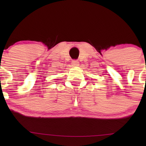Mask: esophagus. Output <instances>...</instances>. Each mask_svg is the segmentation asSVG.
Returning <instances> with one entry per match:
<instances>
[{"instance_id":"34e87169","label":"esophagus","mask_w":146,"mask_h":146,"mask_svg":"<svg viewBox=\"0 0 146 146\" xmlns=\"http://www.w3.org/2000/svg\"><path fill=\"white\" fill-rule=\"evenodd\" d=\"M72 65L73 66H79V64H80V62H79V61H78V60H74L72 61Z\"/></svg>"}]
</instances>
